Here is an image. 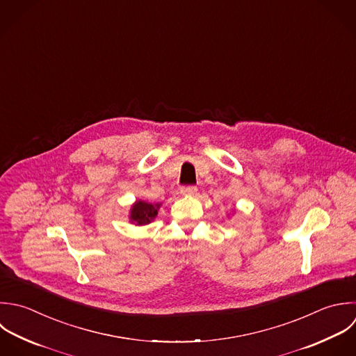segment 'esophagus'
Masks as SVG:
<instances>
[{
	"mask_svg": "<svg viewBox=\"0 0 356 356\" xmlns=\"http://www.w3.org/2000/svg\"><path fill=\"white\" fill-rule=\"evenodd\" d=\"M180 193L183 195H195L197 194V188L193 187V186H187V187H181Z\"/></svg>",
	"mask_w": 356,
	"mask_h": 356,
	"instance_id": "1",
	"label": "esophagus"
}]
</instances>
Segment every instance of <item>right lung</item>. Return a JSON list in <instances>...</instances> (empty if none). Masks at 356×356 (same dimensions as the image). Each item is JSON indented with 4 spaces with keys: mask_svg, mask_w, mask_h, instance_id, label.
<instances>
[{
    "mask_svg": "<svg viewBox=\"0 0 356 356\" xmlns=\"http://www.w3.org/2000/svg\"><path fill=\"white\" fill-rule=\"evenodd\" d=\"M162 202H147L143 200H137L131 207L129 212V222L136 226H145L154 222V219L158 215V211L161 208Z\"/></svg>",
    "mask_w": 356,
    "mask_h": 356,
    "instance_id": "1",
    "label": "right lung"
}]
</instances>
